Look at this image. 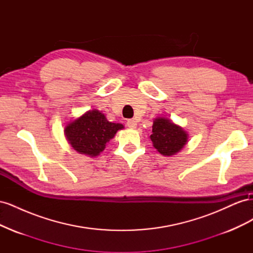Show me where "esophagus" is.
I'll return each mask as SVG.
<instances>
[{
  "instance_id": "34e87169",
  "label": "esophagus",
  "mask_w": 253,
  "mask_h": 253,
  "mask_svg": "<svg viewBox=\"0 0 253 253\" xmlns=\"http://www.w3.org/2000/svg\"><path fill=\"white\" fill-rule=\"evenodd\" d=\"M126 125L129 128H135L137 126V122H136L135 119H128L126 121Z\"/></svg>"
}]
</instances>
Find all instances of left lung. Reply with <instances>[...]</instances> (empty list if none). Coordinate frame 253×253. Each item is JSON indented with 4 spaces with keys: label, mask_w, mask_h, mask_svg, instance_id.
<instances>
[{
    "label": "left lung",
    "mask_w": 253,
    "mask_h": 253,
    "mask_svg": "<svg viewBox=\"0 0 253 253\" xmlns=\"http://www.w3.org/2000/svg\"><path fill=\"white\" fill-rule=\"evenodd\" d=\"M150 138L160 154L172 156L183 148L188 140V135L169 119L157 118L153 122Z\"/></svg>",
    "instance_id": "1"
}]
</instances>
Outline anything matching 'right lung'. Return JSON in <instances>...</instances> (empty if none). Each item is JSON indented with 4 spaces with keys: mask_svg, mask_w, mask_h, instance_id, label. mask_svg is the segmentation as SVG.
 I'll list each match as a JSON object with an SVG mask.
<instances>
[{
    "mask_svg": "<svg viewBox=\"0 0 253 253\" xmlns=\"http://www.w3.org/2000/svg\"><path fill=\"white\" fill-rule=\"evenodd\" d=\"M121 128L124 126L108 121L102 113L93 110L68 124L64 132L76 151L93 157L100 154L106 142Z\"/></svg>",
    "mask_w": 253,
    "mask_h": 253,
    "instance_id": "obj_1",
    "label": "right lung"
}]
</instances>
